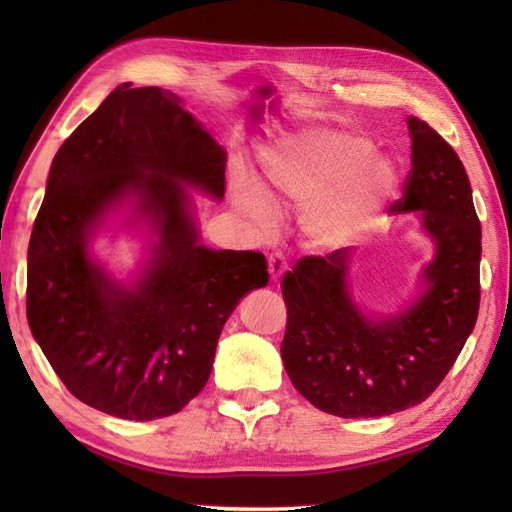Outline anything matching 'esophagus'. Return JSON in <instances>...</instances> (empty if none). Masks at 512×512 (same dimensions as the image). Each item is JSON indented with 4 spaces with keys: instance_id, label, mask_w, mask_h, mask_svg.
I'll return each instance as SVG.
<instances>
[{
    "instance_id": "esophagus-1",
    "label": "esophagus",
    "mask_w": 512,
    "mask_h": 512,
    "mask_svg": "<svg viewBox=\"0 0 512 512\" xmlns=\"http://www.w3.org/2000/svg\"><path fill=\"white\" fill-rule=\"evenodd\" d=\"M286 268H288V264H286L284 253H281V250H273V253L268 255V273H270V279L277 281L281 275L286 273Z\"/></svg>"
}]
</instances>
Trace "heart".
<instances>
[{
	"label": "heart",
	"mask_w": 512,
	"mask_h": 512,
	"mask_svg": "<svg viewBox=\"0 0 512 512\" xmlns=\"http://www.w3.org/2000/svg\"><path fill=\"white\" fill-rule=\"evenodd\" d=\"M363 138L312 132L270 149L262 160V187L248 178L233 184L235 202L253 224H275L270 198L306 206L303 226L323 246L361 235L394 189L396 173L385 158L369 156Z\"/></svg>",
	"instance_id": "1"
}]
</instances>
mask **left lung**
<instances>
[{"label":"left lung","instance_id":"8db88e82","mask_svg":"<svg viewBox=\"0 0 512 512\" xmlns=\"http://www.w3.org/2000/svg\"><path fill=\"white\" fill-rule=\"evenodd\" d=\"M411 169L391 211H422L438 250L407 312L372 321L345 288L347 248L301 257L281 279V358L299 394L341 418H378L427 400L449 374L480 310L482 228L471 182L436 129L407 118Z\"/></svg>","mask_w":512,"mask_h":512}]
</instances>
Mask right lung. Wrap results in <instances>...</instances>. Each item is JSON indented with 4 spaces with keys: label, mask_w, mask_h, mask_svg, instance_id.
<instances>
[{
    "label": "right lung",
    "mask_w": 512,
    "mask_h": 512,
    "mask_svg": "<svg viewBox=\"0 0 512 512\" xmlns=\"http://www.w3.org/2000/svg\"><path fill=\"white\" fill-rule=\"evenodd\" d=\"M226 151L160 88L121 83L52 160L28 246L30 332L74 398L125 420L180 411L209 380L237 301L268 284L257 250L198 244L191 184L222 198ZM159 224L161 244L134 291L87 257L93 224L125 194Z\"/></svg>",
    "instance_id": "add662e5"
}]
</instances>
